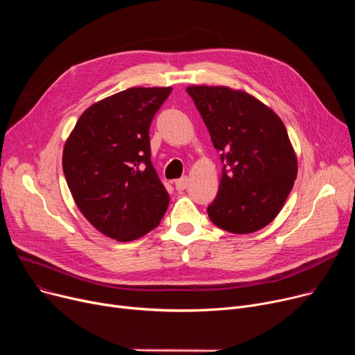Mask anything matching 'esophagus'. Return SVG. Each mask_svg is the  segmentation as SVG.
I'll list each match as a JSON object with an SVG mask.
<instances>
[{
    "label": "esophagus",
    "instance_id": "34e87169",
    "mask_svg": "<svg viewBox=\"0 0 355 355\" xmlns=\"http://www.w3.org/2000/svg\"><path fill=\"white\" fill-rule=\"evenodd\" d=\"M189 177H182V178H180V180H175V182H174V185H175V190L177 191H184L185 189L189 187Z\"/></svg>",
    "mask_w": 355,
    "mask_h": 355
}]
</instances>
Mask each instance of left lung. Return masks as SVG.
Returning a JSON list of instances; mask_svg holds the SVG:
<instances>
[{"label":"left lung","mask_w":355,"mask_h":355,"mask_svg":"<svg viewBox=\"0 0 355 355\" xmlns=\"http://www.w3.org/2000/svg\"><path fill=\"white\" fill-rule=\"evenodd\" d=\"M187 92L225 164L210 220L234 234L263 229L282 210L297 174L282 119L243 90L202 85Z\"/></svg>","instance_id":"left-lung-1"}]
</instances>
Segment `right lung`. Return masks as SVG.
<instances>
[{
    "label": "right lung",
    "mask_w": 355,
    "mask_h": 355,
    "mask_svg": "<svg viewBox=\"0 0 355 355\" xmlns=\"http://www.w3.org/2000/svg\"><path fill=\"white\" fill-rule=\"evenodd\" d=\"M173 87H129L89 106L63 148V173L80 213L118 241L155 229L168 196L151 162L149 125Z\"/></svg>",
    "instance_id": "add662e5"
}]
</instances>
